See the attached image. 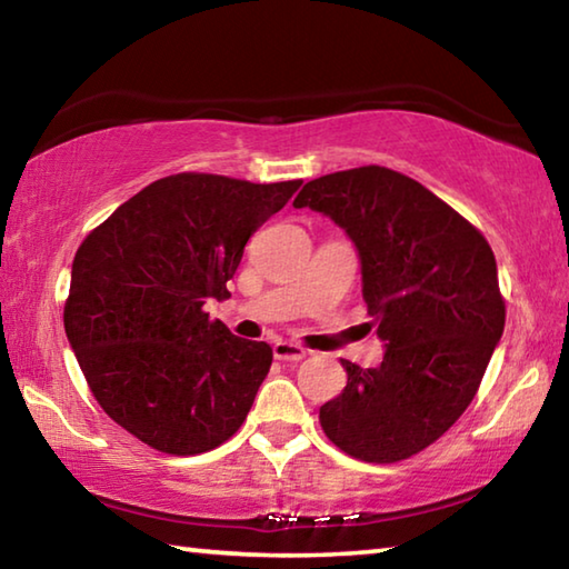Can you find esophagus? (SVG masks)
I'll use <instances>...</instances> for the list:
<instances>
[{
    "instance_id": "34e87169",
    "label": "esophagus",
    "mask_w": 569,
    "mask_h": 569,
    "mask_svg": "<svg viewBox=\"0 0 569 569\" xmlns=\"http://www.w3.org/2000/svg\"><path fill=\"white\" fill-rule=\"evenodd\" d=\"M306 349H301V346L296 343H288V341H276L273 343V356L278 361H301L306 359Z\"/></svg>"
}]
</instances>
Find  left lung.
Returning <instances> with one entry per match:
<instances>
[{"mask_svg": "<svg viewBox=\"0 0 569 569\" xmlns=\"http://www.w3.org/2000/svg\"><path fill=\"white\" fill-rule=\"evenodd\" d=\"M293 208L331 218L351 238L387 349L377 369L341 361L349 381L319 411L326 437L377 465L417 455L465 413L502 339L492 248L421 182L379 166L306 182Z\"/></svg>", "mask_w": 569, "mask_h": 569, "instance_id": "1", "label": "left lung"}]
</instances>
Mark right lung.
<instances>
[{"label":"right lung","instance_id":"1","mask_svg":"<svg viewBox=\"0 0 569 569\" xmlns=\"http://www.w3.org/2000/svg\"><path fill=\"white\" fill-rule=\"evenodd\" d=\"M301 180L206 172L150 182L82 240L64 331L100 407L166 455L216 449L246 421L273 351L210 321L248 238Z\"/></svg>","mask_w":569,"mask_h":569}]
</instances>
